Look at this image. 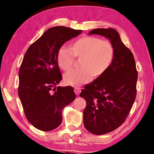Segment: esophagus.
<instances>
[{
	"label": "esophagus",
	"mask_w": 154,
	"mask_h": 154,
	"mask_svg": "<svg viewBox=\"0 0 154 154\" xmlns=\"http://www.w3.org/2000/svg\"><path fill=\"white\" fill-rule=\"evenodd\" d=\"M74 91H75V93L77 95H79L81 91V88L79 87V86H75V87L74 88Z\"/></svg>",
	"instance_id": "obj_1"
}]
</instances>
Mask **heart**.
Here are the masks:
<instances>
[{"label": "heart", "mask_w": 154, "mask_h": 154, "mask_svg": "<svg viewBox=\"0 0 154 154\" xmlns=\"http://www.w3.org/2000/svg\"><path fill=\"white\" fill-rule=\"evenodd\" d=\"M115 56L112 43L96 36H85L73 43L72 48L62 46L57 53L59 66L65 71L73 65L75 58H82L80 69H73L65 73L66 84L79 85L87 83L93 77L103 75L111 66Z\"/></svg>", "instance_id": "1"}]
</instances>
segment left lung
I'll use <instances>...</instances> for the list:
<instances>
[{"instance_id": "1", "label": "left lung", "mask_w": 154, "mask_h": 154, "mask_svg": "<svg viewBox=\"0 0 154 154\" xmlns=\"http://www.w3.org/2000/svg\"><path fill=\"white\" fill-rule=\"evenodd\" d=\"M89 34L109 38L115 47L109 69L85 86L80 94L86 101L85 127L92 134L100 135L119 128L128 117L137 95L138 72L132 52L122 42L116 29H97Z\"/></svg>"}]
</instances>
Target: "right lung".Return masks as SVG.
<instances>
[{"label":"right lung","instance_id":"obj_1","mask_svg":"<svg viewBox=\"0 0 154 154\" xmlns=\"http://www.w3.org/2000/svg\"><path fill=\"white\" fill-rule=\"evenodd\" d=\"M81 32L66 26L52 27L29 47L23 57L19 72V97L27 120L41 131H51L60 125L63 109L75 99L72 86L56 88L62 79L57 53L66 42Z\"/></svg>","mask_w":154,"mask_h":154}]
</instances>
